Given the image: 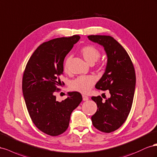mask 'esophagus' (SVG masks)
Wrapping results in <instances>:
<instances>
[{
	"instance_id": "obj_1",
	"label": "esophagus",
	"mask_w": 157,
	"mask_h": 157,
	"mask_svg": "<svg viewBox=\"0 0 157 157\" xmlns=\"http://www.w3.org/2000/svg\"><path fill=\"white\" fill-rule=\"evenodd\" d=\"M82 97H83V101H88L89 100V97L86 95H82Z\"/></svg>"
}]
</instances>
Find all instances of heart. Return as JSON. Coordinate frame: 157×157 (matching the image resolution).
I'll return each instance as SVG.
<instances>
[{"label":"heart","instance_id":"1","mask_svg":"<svg viewBox=\"0 0 157 157\" xmlns=\"http://www.w3.org/2000/svg\"><path fill=\"white\" fill-rule=\"evenodd\" d=\"M80 52H81V55L83 57L85 60L89 64H93L101 56L100 51L96 47L91 45L83 47L80 51ZM70 62V57L68 56L64 61L63 66L64 70L65 71H68ZM95 82V78L92 75L80 76V77H78L71 82L70 84V88L73 91L82 93H87L91 91Z\"/></svg>","mask_w":157,"mask_h":157}]
</instances>
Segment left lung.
I'll use <instances>...</instances> for the list:
<instances>
[{"instance_id":"1","label":"left lung","mask_w":157,"mask_h":157,"mask_svg":"<svg viewBox=\"0 0 157 157\" xmlns=\"http://www.w3.org/2000/svg\"><path fill=\"white\" fill-rule=\"evenodd\" d=\"M87 37L104 47L106 66L95 87L109 90L110 94L105 101L101 96L91 97L98 108L91 117L92 123L99 131L110 133L122 126L130 112L136 88L135 70L126 51L113 37L106 35H89Z\"/></svg>"}]
</instances>
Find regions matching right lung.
Here are the masks:
<instances>
[{
  "label": "right lung",
  "instance_id": "1",
  "mask_svg": "<svg viewBox=\"0 0 157 157\" xmlns=\"http://www.w3.org/2000/svg\"><path fill=\"white\" fill-rule=\"evenodd\" d=\"M80 39L79 35L50 40L41 44L26 65L22 79V92L29 114L43 133L56 136L68 128L70 116L82 101L77 91L57 101L55 93L62 84L66 56Z\"/></svg>",
  "mask_w": 157,
  "mask_h": 157
}]
</instances>
